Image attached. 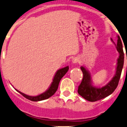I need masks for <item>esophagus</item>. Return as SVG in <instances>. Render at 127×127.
Segmentation results:
<instances>
[{
  "label": "esophagus",
  "mask_w": 127,
  "mask_h": 127,
  "mask_svg": "<svg viewBox=\"0 0 127 127\" xmlns=\"http://www.w3.org/2000/svg\"><path fill=\"white\" fill-rule=\"evenodd\" d=\"M79 58L75 57V58H72V62L73 64L77 63L79 62Z\"/></svg>",
  "instance_id": "esophagus-1"
}]
</instances>
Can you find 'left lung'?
<instances>
[{
	"label": "left lung",
	"instance_id": "obj_1",
	"mask_svg": "<svg viewBox=\"0 0 127 127\" xmlns=\"http://www.w3.org/2000/svg\"><path fill=\"white\" fill-rule=\"evenodd\" d=\"M117 38H118V40H117V45L114 43L117 50L118 51L119 53V58L117 59L116 74L113 78L111 79V81H109V82L107 83L106 85L99 88L95 87L93 85L90 73L84 66L80 67L84 76H83L81 84H80L78 88L77 92L78 93L86 100L91 102L100 100L112 94L117 88L119 80H120L124 63V53L123 51L122 43L119 35L117 36ZM111 40L112 41V40L111 39Z\"/></svg>",
	"mask_w": 127,
	"mask_h": 127
}]
</instances>
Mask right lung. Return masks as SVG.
<instances>
[{
    "mask_svg": "<svg viewBox=\"0 0 127 127\" xmlns=\"http://www.w3.org/2000/svg\"><path fill=\"white\" fill-rule=\"evenodd\" d=\"M69 70V66H66V67H63V68L60 69L59 70H58L56 71V72L55 74V76L53 77V82L51 84L50 86L49 87V88L45 92L42 93V94H40L37 96H29L27 95L24 94V93H22V92H20L18 90L15 89L18 92L20 93L21 95H22L23 96L25 97L27 99H29L31 101H40L45 100V99H47L48 98H49L50 97H51L52 96H53V95L55 93V92L57 90L58 88L59 83H60V80H61V78L66 74L67 71Z\"/></svg>",
    "mask_w": 127,
    "mask_h": 127,
    "instance_id": "add662e5",
    "label": "right lung"
}]
</instances>
